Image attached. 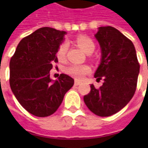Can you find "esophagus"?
Segmentation results:
<instances>
[{"label":"esophagus","mask_w":148,"mask_h":148,"mask_svg":"<svg viewBox=\"0 0 148 148\" xmlns=\"http://www.w3.org/2000/svg\"><path fill=\"white\" fill-rule=\"evenodd\" d=\"M74 84H75V86H78V85H80V84H81V82H80V81H78V80H75V82H74Z\"/></svg>","instance_id":"1"}]
</instances>
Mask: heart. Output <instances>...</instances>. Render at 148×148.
<instances>
[{"label": "heart", "instance_id": "1", "mask_svg": "<svg viewBox=\"0 0 148 148\" xmlns=\"http://www.w3.org/2000/svg\"><path fill=\"white\" fill-rule=\"evenodd\" d=\"M75 41L77 44L83 49L86 53L93 52L95 49V43L93 40L86 35H78L75 38ZM67 43H61L57 50V58L59 61H63L66 58V55L67 53ZM90 71V67L87 65H78V64H73L67 68V72L73 77L77 79H82L85 77L86 74H88Z\"/></svg>", "mask_w": 148, "mask_h": 148}]
</instances>
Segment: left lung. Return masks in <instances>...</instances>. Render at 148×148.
Returning <instances> with one entry per match:
<instances>
[{"label": "left lung", "instance_id": "1", "mask_svg": "<svg viewBox=\"0 0 148 148\" xmlns=\"http://www.w3.org/2000/svg\"><path fill=\"white\" fill-rule=\"evenodd\" d=\"M101 49V62L95 73L104 79L99 88L93 84L84 102L95 114L108 117L121 110L133 98L140 65L134 43L111 26L99 27L95 35Z\"/></svg>", "mask_w": 148, "mask_h": 148}]
</instances>
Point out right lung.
Segmentation results:
<instances>
[{"instance_id": "1", "label": "right lung", "mask_w": 148, "mask_h": 148, "mask_svg": "<svg viewBox=\"0 0 148 148\" xmlns=\"http://www.w3.org/2000/svg\"><path fill=\"white\" fill-rule=\"evenodd\" d=\"M65 34L53 28H40L21 39L10 62L11 90L34 116L55 113L74 85V80L66 74H61L55 82L50 79L53 63L58 62L57 50Z\"/></svg>"}]
</instances>
